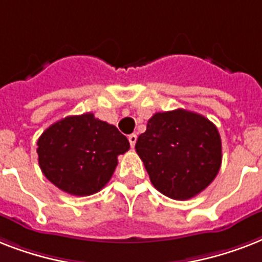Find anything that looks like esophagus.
I'll return each mask as SVG.
<instances>
[{"mask_svg": "<svg viewBox=\"0 0 262 262\" xmlns=\"http://www.w3.org/2000/svg\"><path fill=\"white\" fill-rule=\"evenodd\" d=\"M129 143H130V147L133 148L136 145V141H137V135L136 133H132V135H129Z\"/></svg>", "mask_w": 262, "mask_h": 262, "instance_id": "obj_1", "label": "esophagus"}]
</instances>
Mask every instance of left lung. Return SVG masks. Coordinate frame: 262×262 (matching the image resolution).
Masks as SVG:
<instances>
[{
	"mask_svg": "<svg viewBox=\"0 0 262 262\" xmlns=\"http://www.w3.org/2000/svg\"><path fill=\"white\" fill-rule=\"evenodd\" d=\"M152 185L174 200H189L208 187L222 164L217 127L203 115L178 110L156 113L136 143Z\"/></svg>",
	"mask_w": 262,
	"mask_h": 262,
	"instance_id": "1",
	"label": "left lung"
}]
</instances>
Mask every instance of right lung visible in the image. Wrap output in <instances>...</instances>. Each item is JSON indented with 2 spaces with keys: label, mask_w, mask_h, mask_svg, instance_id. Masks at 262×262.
<instances>
[{
  "label": "right lung",
  "mask_w": 262,
  "mask_h": 262,
  "mask_svg": "<svg viewBox=\"0 0 262 262\" xmlns=\"http://www.w3.org/2000/svg\"><path fill=\"white\" fill-rule=\"evenodd\" d=\"M129 141L92 113L71 115L53 123L38 140L40 170L53 185L72 195L98 193L110 181L118 155Z\"/></svg>",
  "instance_id": "add662e5"
}]
</instances>
